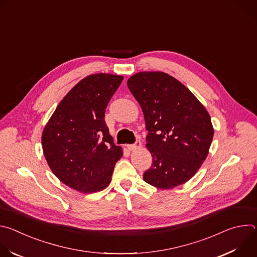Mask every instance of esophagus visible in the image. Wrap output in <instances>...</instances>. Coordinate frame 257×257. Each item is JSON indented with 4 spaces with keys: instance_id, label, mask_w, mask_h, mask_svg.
I'll return each instance as SVG.
<instances>
[{
    "instance_id": "obj_1",
    "label": "esophagus",
    "mask_w": 257,
    "mask_h": 257,
    "mask_svg": "<svg viewBox=\"0 0 257 257\" xmlns=\"http://www.w3.org/2000/svg\"><path fill=\"white\" fill-rule=\"evenodd\" d=\"M141 148V142L139 140H137L134 144H128L127 145V149L130 151V152H134V151H137Z\"/></svg>"
}]
</instances>
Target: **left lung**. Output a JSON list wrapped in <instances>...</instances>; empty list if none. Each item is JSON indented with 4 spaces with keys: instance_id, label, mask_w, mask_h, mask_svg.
Segmentation results:
<instances>
[{
    "instance_id": "left-lung-1",
    "label": "left lung",
    "mask_w": 257,
    "mask_h": 257,
    "mask_svg": "<svg viewBox=\"0 0 257 257\" xmlns=\"http://www.w3.org/2000/svg\"><path fill=\"white\" fill-rule=\"evenodd\" d=\"M127 85L139 102L153 157L143 180L160 189L189 181L208 155L213 137L204 105L179 80L161 71L139 72Z\"/></svg>"
}]
</instances>
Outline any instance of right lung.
I'll use <instances>...</instances> for the list:
<instances>
[{"instance_id":"1","label":"right lung","mask_w":257,"mask_h":257,"mask_svg":"<svg viewBox=\"0 0 257 257\" xmlns=\"http://www.w3.org/2000/svg\"><path fill=\"white\" fill-rule=\"evenodd\" d=\"M123 78L108 73L86 76L64 96L44 128L42 145L50 169L81 193L106 188L123 156L104 122L105 107Z\"/></svg>"}]
</instances>
